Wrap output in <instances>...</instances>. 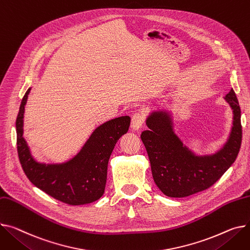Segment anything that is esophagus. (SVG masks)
Here are the masks:
<instances>
[{
    "label": "esophagus",
    "mask_w": 250,
    "mask_h": 250,
    "mask_svg": "<svg viewBox=\"0 0 250 250\" xmlns=\"http://www.w3.org/2000/svg\"><path fill=\"white\" fill-rule=\"evenodd\" d=\"M144 122H145V118L143 113L136 112L131 118V129L139 130L143 126Z\"/></svg>",
    "instance_id": "34e87169"
}]
</instances>
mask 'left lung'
Returning a JSON list of instances; mask_svg holds the SVG:
<instances>
[{
    "mask_svg": "<svg viewBox=\"0 0 250 250\" xmlns=\"http://www.w3.org/2000/svg\"><path fill=\"white\" fill-rule=\"evenodd\" d=\"M233 118L229 136L212 154L198 155L175 132L172 115L153 110L146 116L148 129L141 139L146 148L152 174L158 188L168 197L183 198L204 191L231 167L241 146V111L236 94L231 89L224 97Z\"/></svg>",
    "mask_w": 250,
    "mask_h": 250,
    "instance_id": "1",
    "label": "left lung"
}]
</instances>
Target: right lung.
<instances>
[{
    "label": "right lung",
    "mask_w": 250,
    "mask_h": 250,
    "mask_svg": "<svg viewBox=\"0 0 250 250\" xmlns=\"http://www.w3.org/2000/svg\"><path fill=\"white\" fill-rule=\"evenodd\" d=\"M31 88L22 99L16 121L17 149L26 176L33 185L63 203L83 205L98 200L104 193L109 157L116 142L127 132L130 118L120 116L95 127L80 151L67 161L38 162L23 137L24 112Z\"/></svg>",
    "instance_id": "right-lung-1"
}]
</instances>
